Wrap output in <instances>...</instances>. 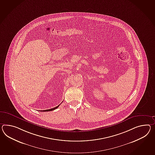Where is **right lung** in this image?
<instances>
[{
	"label": "right lung",
	"mask_w": 155,
	"mask_h": 155,
	"mask_svg": "<svg viewBox=\"0 0 155 155\" xmlns=\"http://www.w3.org/2000/svg\"><path fill=\"white\" fill-rule=\"evenodd\" d=\"M59 105H59L56 106L55 107H54V108H53V109H51L45 110H41V111H52V110H54L57 109V108L59 106Z\"/></svg>",
	"instance_id": "obj_1"
}]
</instances>
